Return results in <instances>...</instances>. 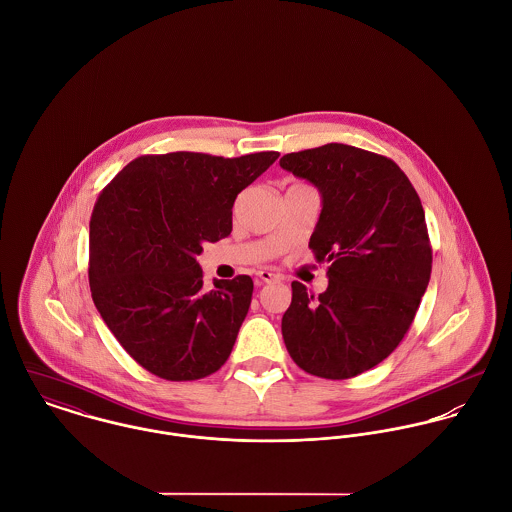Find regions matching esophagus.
<instances>
[{
    "instance_id": "34e87169",
    "label": "esophagus",
    "mask_w": 512,
    "mask_h": 512,
    "mask_svg": "<svg viewBox=\"0 0 512 512\" xmlns=\"http://www.w3.org/2000/svg\"><path fill=\"white\" fill-rule=\"evenodd\" d=\"M258 278H260L262 282H266V284H270V282H280V276L274 274V272H270V270H260V272H258Z\"/></svg>"
}]
</instances>
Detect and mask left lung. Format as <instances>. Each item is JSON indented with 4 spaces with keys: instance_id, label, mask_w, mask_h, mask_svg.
<instances>
[{
    "instance_id": "obj_1",
    "label": "left lung",
    "mask_w": 512,
    "mask_h": 512,
    "mask_svg": "<svg viewBox=\"0 0 512 512\" xmlns=\"http://www.w3.org/2000/svg\"><path fill=\"white\" fill-rule=\"evenodd\" d=\"M280 165L323 197L309 248L329 264L325 292L293 282L282 317L286 349L313 376L353 378L400 345L428 288L432 244L422 201L392 159L361 147L293 151Z\"/></svg>"
}]
</instances>
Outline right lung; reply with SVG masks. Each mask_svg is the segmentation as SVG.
<instances>
[{
	"instance_id": "1",
	"label": "right lung",
	"mask_w": 512,
	"mask_h": 512,
	"mask_svg": "<svg viewBox=\"0 0 512 512\" xmlns=\"http://www.w3.org/2000/svg\"><path fill=\"white\" fill-rule=\"evenodd\" d=\"M278 151L219 157L142 155L98 195L88 280L96 309L126 353L165 380H199L226 363L248 313L250 276L203 288L197 256L232 230V205Z\"/></svg>"
}]
</instances>
